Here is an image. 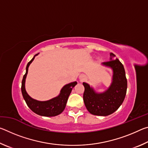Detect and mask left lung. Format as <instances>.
<instances>
[{
	"mask_svg": "<svg viewBox=\"0 0 148 148\" xmlns=\"http://www.w3.org/2000/svg\"><path fill=\"white\" fill-rule=\"evenodd\" d=\"M111 56H115L113 53ZM104 65L113 70V81L111 86L103 93H97L89 84L83 83L85 87L84 101L87 110L92 115L106 116L113 114L123 102L127 92V81L123 65L118 59L110 58L104 62Z\"/></svg>",
	"mask_w": 148,
	"mask_h": 148,
	"instance_id": "1",
	"label": "left lung"
}]
</instances>
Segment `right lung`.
<instances>
[{"label":"right lung","instance_id":"obj_1","mask_svg":"<svg viewBox=\"0 0 148 148\" xmlns=\"http://www.w3.org/2000/svg\"><path fill=\"white\" fill-rule=\"evenodd\" d=\"M36 56H37V54L35 55L33 58L28 62L27 65L26 73L23 76L21 82L22 95H23V99L25 101L27 106L34 113L42 116H56L63 112L72 89L77 84V82H74L65 85L61 90V92H60L59 96L55 97L49 101H38L32 99L26 92L25 88V78L27 72H28L29 65L33 61L34 57Z\"/></svg>","mask_w":148,"mask_h":148}]
</instances>
